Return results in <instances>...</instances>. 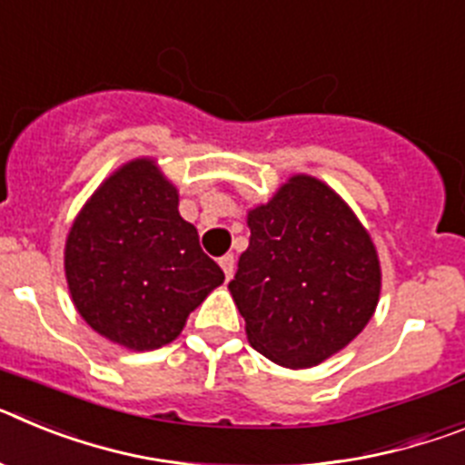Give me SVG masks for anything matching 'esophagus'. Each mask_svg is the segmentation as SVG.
Instances as JSON below:
<instances>
[{"mask_svg":"<svg viewBox=\"0 0 465 465\" xmlns=\"http://www.w3.org/2000/svg\"><path fill=\"white\" fill-rule=\"evenodd\" d=\"M219 265H221V270H223L225 279L232 277V272H235V258H232V253H225V256H221Z\"/></svg>","mask_w":465,"mask_h":465,"instance_id":"1","label":"esophagus"}]
</instances>
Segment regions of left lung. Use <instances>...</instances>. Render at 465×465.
I'll list each match as a JSON object with an SVG mask.
<instances>
[{"label": "left lung", "instance_id": "left-lung-1", "mask_svg": "<svg viewBox=\"0 0 465 465\" xmlns=\"http://www.w3.org/2000/svg\"><path fill=\"white\" fill-rule=\"evenodd\" d=\"M249 246L228 283L256 351L312 368L371 322L380 261L351 209L326 183L293 176L249 212Z\"/></svg>", "mask_w": 465, "mask_h": 465}]
</instances>
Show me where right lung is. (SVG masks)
<instances>
[{
    "label": "right lung",
    "mask_w": 465,
    "mask_h": 465,
    "mask_svg": "<svg viewBox=\"0 0 465 465\" xmlns=\"http://www.w3.org/2000/svg\"><path fill=\"white\" fill-rule=\"evenodd\" d=\"M64 270L90 328L137 351L172 342L225 279L153 160H134L90 197L69 230Z\"/></svg>",
    "instance_id": "right-lung-1"
}]
</instances>
